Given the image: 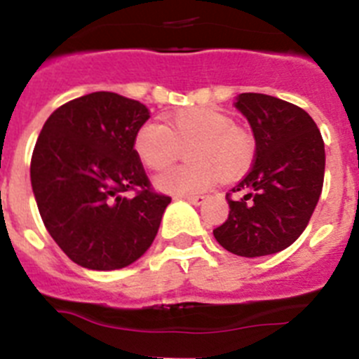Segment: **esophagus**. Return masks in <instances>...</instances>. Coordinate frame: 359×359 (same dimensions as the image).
<instances>
[{
    "label": "esophagus",
    "instance_id": "esophagus-1",
    "mask_svg": "<svg viewBox=\"0 0 359 359\" xmlns=\"http://www.w3.org/2000/svg\"><path fill=\"white\" fill-rule=\"evenodd\" d=\"M183 199H187L189 203H192V205H196V207H199V205H203L205 203V196H183Z\"/></svg>",
    "mask_w": 359,
    "mask_h": 359
}]
</instances>
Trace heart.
Instances as JSON below:
<instances>
[{
	"mask_svg": "<svg viewBox=\"0 0 359 359\" xmlns=\"http://www.w3.org/2000/svg\"><path fill=\"white\" fill-rule=\"evenodd\" d=\"M189 165L174 167L154 180L156 189L189 196L210 189L221 174L226 180L243 176L252 165L255 142L231 116L210 107L180 111L165 123L147 120L135 135L136 156L151 170H163L180 160L189 147Z\"/></svg>",
	"mask_w": 359,
	"mask_h": 359,
	"instance_id": "obj_1",
	"label": "heart"
}]
</instances>
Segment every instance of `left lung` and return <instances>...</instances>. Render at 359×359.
<instances>
[{"label": "left lung", "instance_id": "left-lung-1", "mask_svg": "<svg viewBox=\"0 0 359 359\" xmlns=\"http://www.w3.org/2000/svg\"><path fill=\"white\" fill-rule=\"evenodd\" d=\"M237 109L255 138L253 167L226 194L230 214L214 237L241 257L282 252L306 230L323 187L325 149L302 107L262 93H241Z\"/></svg>", "mask_w": 359, "mask_h": 359}]
</instances>
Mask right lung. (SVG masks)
Returning <instances> with one entry per match:
<instances>
[{
  "label": "right lung",
  "instance_id": "add662e5",
  "mask_svg": "<svg viewBox=\"0 0 359 359\" xmlns=\"http://www.w3.org/2000/svg\"><path fill=\"white\" fill-rule=\"evenodd\" d=\"M149 116L138 100L95 91L53 111L41 129L32 190L52 239L82 268H126L156 237L170 198L151 189L133 147Z\"/></svg>",
  "mask_w": 359,
  "mask_h": 359
}]
</instances>
